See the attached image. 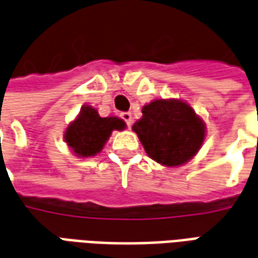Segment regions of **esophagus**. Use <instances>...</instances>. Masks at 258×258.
<instances>
[{"mask_svg":"<svg viewBox=\"0 0 258 258\" xmlns=\"http://www.w3.org/2000/svg\"><path fill=\"white\" fill-rule=\"evenodd\" d=\"M120 118L125 120L127 126L132 125V114H131V112H122V114H120Z\"/></svg>","mask_w":258,"mask_h":258,"instance_id":"obj_1","label":"esophagus"}]
</instances>
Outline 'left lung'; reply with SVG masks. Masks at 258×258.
Instances as JSON below:
<instances>
[{
    "mask_svg": "<svg viewBox=\"0 0 258 258\" xmlns=\"http://www.w3.org/2000/svg\"><path fill=\"white\" fill-rule=\"evenodd\" d=\"M142 112L133 132L150 158L162 167H180L202 149L206 123L190 104L178 98H157L146 104Z\"/></svg>",
    "mask_w": 258,
    "mask_h": 258,
    "instance_id": "1",
    "label": "left lung"
}]
</instances>
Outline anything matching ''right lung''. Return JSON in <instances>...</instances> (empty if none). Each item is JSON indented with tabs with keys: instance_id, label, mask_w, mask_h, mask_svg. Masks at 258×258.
Masks as SVG:
<instances>
[{
	"instance_id": "obj_1",
	"label": "right lung",
	"mask_w": 258,
	"mask_h": 258,
	"mask_svg": "<svg viewBox=\"0 0 258 258\" xmlns=\"http://www.w3.org/2000/svg\"><path fill=\"white\" fill-rule=\"evenodd\" d=\"M126 129L125 120L118 116H100L91 105H83L63 133V140L79 158H90L104 149L114 131Z\"/></svg>"
}]
</instances>
